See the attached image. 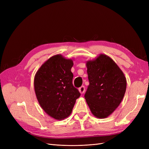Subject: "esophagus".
I'll use <instances>...</instances> for the list:
<instances>
[{
  "mask_svg": "<svg viewBox=\"0 0 149 149\" xmlns=\"http://www.w3.org/2000/svg\"><path fill=\"white\" fill-rule=\"evenodd\" d=\"M79 91L81 94H83L85 91V88L84 86H81L79 88Z\"/></svg>",
  "mask_w": 149,
  "mask_h": 149,
  "instance_id": "obj_1",
  "label": "esophagus"
}]
</instances>
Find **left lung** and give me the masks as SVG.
Here are the masks:
<instances>
[{
    "instance_id": "8db88e82",
    "label": "left lung",
    "mask_w": 149,
    "mask_h": 149,
    "mask_svg": "<svg viewBox=\"0 0 149 149\" xmlns=\"http://www.w3.org/2000/svg\"><path fill=\"white\" fill-rule=\"evenodd\" d=\"M89 84L84 94L92 114L106 118L119 106L124 96L127 81L114 60L104 54L86 61Z\"/></svg>"
}]
</instances>
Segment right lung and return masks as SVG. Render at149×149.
<instances>
[{
  "mask_svg": "<svg viewBox=\"0 0 149 149\" xmlns=\"http://www.w3.org/2000/svg\"><path fill=\"white\" fill-rule=\"evenodd\" d=\"M73 66V60L56 55L45 62L35 76L34 89L39 104L56 120L64 119L71 114L81 95L72 83Z\"/></svg>",
  "mask_w": 149,
  "mask_h": 149,
  "instance_id": "right-lung-1",
  "label": "right lung"
}]
</instances>
